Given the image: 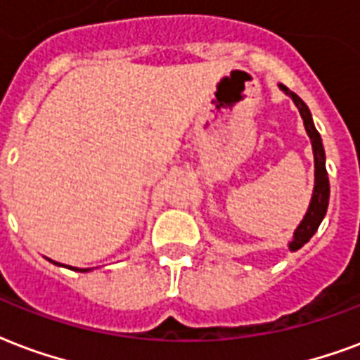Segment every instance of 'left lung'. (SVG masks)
<instances>
[{
    "label": "left lung",
    "mask_w": 360,
    "mask_h": 360,
    "mask_svg": "<svg viewBox=\"0 0 360 360\" xmlns=\"http://www.w3.org/2000/svg\"><path fill=\"white\" fill-rule=\"evenodd\" d=\"M279 89L283 90L285 94L290 96L295 105L300 111V117L304 120L306 131H308L309 139H311V149H314V162H315V186L314 194H311V202H309L308 213L304 215L302 223L298 224V229L295 230L292 241L289 243L290 251H298L304 243H308L311 240V236L317 232L321 221L325 219L326 207H328V196H330V185H328V175H326L325 166V149H323V141H321L319 131L315 130L314 120H311V113H309L308 105L295 94L290 92L285 84H279Z\"/></svg>",
    "instance_id": "1"
}]
</instances>
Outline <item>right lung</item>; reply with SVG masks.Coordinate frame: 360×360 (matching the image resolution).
<instances>
[{"label": "right lung", "mask_w": 360, "mask_h": 360, "mask_svg": "<svg viewBox=\"0 0 360 360\" xmlns=\"http://www.w3.org/2000/svg\"><path fill=\"white\" fill-rule=\"evenodd\" d=\"M51 260V259H49ZM52 264H58V266H62L60 264V262H54V260H51ZM65 268H70V270H75V271H90V268H75V266H65Z\"/></svg>", "instance_id": "1"}]
</instances>
